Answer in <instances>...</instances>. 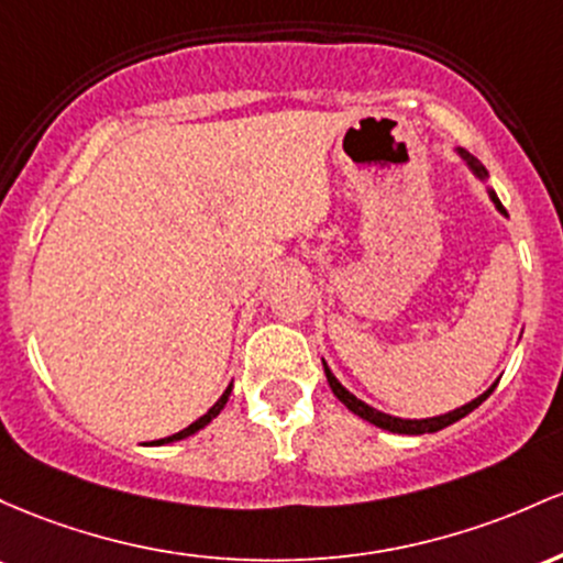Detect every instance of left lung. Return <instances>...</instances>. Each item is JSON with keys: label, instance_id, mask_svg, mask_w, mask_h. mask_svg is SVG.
<instances>
[{"label": "left lung", "instance_id": "1", "mask_svg": "<svg viewBox=\"0 0 563 563\" xmlns=\"http://www.w3.org/2000/svg\"><path fill=\"white\" fill-rule=\"evenodd\" d=\"M457 154H460V159H463L465 164H468V169H471L473 175H476L478 180H484V183L489 180V173H486V167H484L482 162L476 159V156L468 154V151H465V148H457ZM486 194H489V199L495 201L497 212H503V214H505V207L500 205V199H497V194L492 191V188H486ZM321 362H324V358H321ZM324 375H327V383H330L332 394L338 396V399L343 401L345 407H349L353 415H358V418H362V420L372 422V426L383 428V431H390V433H404V435H422V433H435V431H441V428L452 426V422L463 420L465 415H471L473 409L478 407V404L489 399V394H492V390L497 388V380H495V383L489 385V388L484 390L482 396H476V399H473V401L463 404V407L452 409V412L435 415V418H420V420H412V418H394V415H385V412H380V409L369 407V404H364L362 399H356V396H353L351 390L345 388V385L340 383L338 377L332 375V369H330V366H327V362H324Z\"/></svg>", "mask_w": 563, "mask_h": 563}]
</instances>
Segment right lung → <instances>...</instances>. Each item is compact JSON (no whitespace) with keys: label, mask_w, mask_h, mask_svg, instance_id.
<instances>
[{"label":"right lung","mask_w":563,"mask_h":563,"mask_svg":"<svg viewBox=\"0 0 563 563\" xmlns=\"http://www.w3.org/2000/svg\"><path fill=\"white\" fill-rule=\"evenodd\" d=\"M231 388H233V383L229 385V388H225V390H223V396H220V399H218V401H214V404H212V407H210V409H207V412H205V415H201V418H199V420H194V422H191V426H188V428H183V431H178V433L167 435V439H159V441H151V446L173 444V441L188 439V435L199 433V431H201V428H205V426H210V422H212V420H214V418H218V415H220V409H223V407H225V404H229Z\"/></svg>","instance_id":"right-lung-1"}]
</instances>
